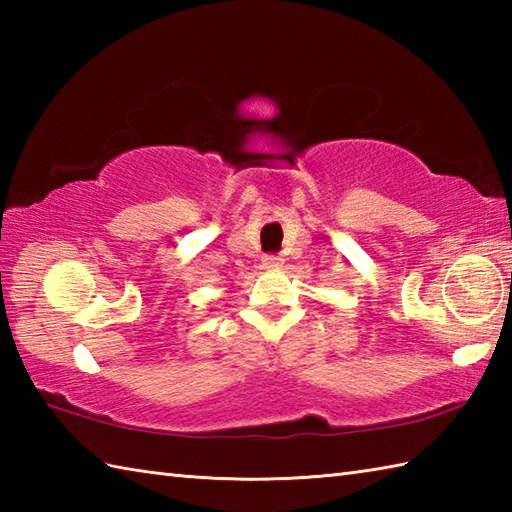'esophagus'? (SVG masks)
I'll use <instances>...</instances> for the list:
<instances>
[{
    "instance_id": "obj_1",
    "label": "esophagus",
    "mask_w": 512,
    "mask_h": 512,
    "mask_svg": "<svg viewBox=\"0 0 512 512\" xmlns=\"http://www.w3.org/2000/svg\"><path fill=\"white\" fill-rule=\"evenodd\" d=\"M262 264L268 270H275V268H281V264H284V257H281V255H264Z\"/></svg>"
}]
</instances>
